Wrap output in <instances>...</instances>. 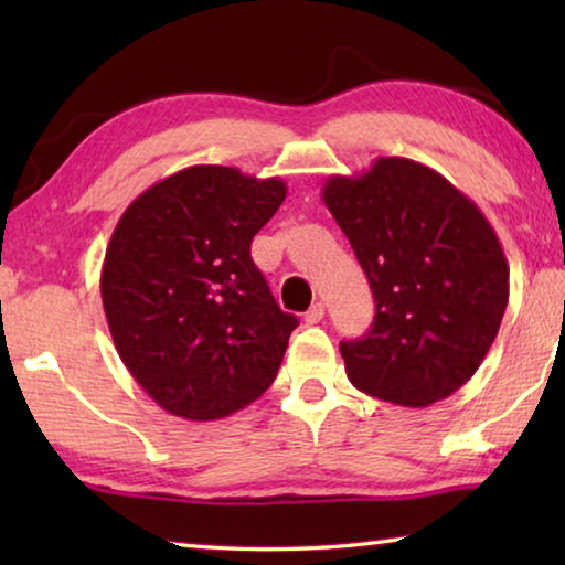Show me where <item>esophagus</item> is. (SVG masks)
<instances>
[{"label":"esophagus","mask_w":565,"mask_h":565,"mask_svg":"<svg viewBox=\"0 0 565 565\" xmlns=\"http://www.w3.org/2000/svg\"><path fill=\"white\" fill-rule=\"evenodd\" d=\"M323 313H327V309H323V303L319 301V303H313L311 309L303 313V321L306 323H319L323 319Z\"/></svg>","instance_id":"1"}]
</instances>
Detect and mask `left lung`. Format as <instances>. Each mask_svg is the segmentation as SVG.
<instances>
[{"label":"left lung","instance_id":"left-lung-1","mask_svg":"<svg viewBox=\"0 0 565 565\" xmlns=\"http://www.w3.org/2000/svg\"><path fill=\"white\" fill-rule=\"evenodd\" d=\"M323 204L366 271L376 317L341 341L363 394L426 408L476 374L509 303V264L489 218L436 169L379 157L363 174H333Z\"/></svg>","mask_w":565,"mask_h":565}]
</instances>
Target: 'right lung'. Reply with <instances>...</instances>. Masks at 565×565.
<instances>
[{"label":"right lung","mask_w":565,"mask_h":565,"mask_svg":"<svg viewBox=\"0 0 565 565\" xmlns=\"http://www.w3.org/2000/svg\"><path fill=\"white\" fill-rule=\"evenodd\" d=\"M284 179L196 164L157 181L114 226L102 303L134 381L189 420L232 416L279 374L296 317L252 262Z\"/></svg>","instance_id":"right-lung-1"}]
</instances>
